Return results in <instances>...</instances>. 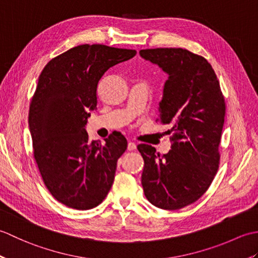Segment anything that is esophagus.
<instances>
[{
  "label": "esophagus",
  "mask_w": 258,
  "mask_h": 258,
  "mask_svg": "<svg viewBox=\"0 0 258 258\" xmlns=\"http://www.w3.org/2000/svg\"><path fill=\"white\" fill-rule=\"evenodd\" d=\"M136 150V144L133 143V142H130L127 144V151H134Z\"/></svg>",
  "instance_id": "34e87169"
}]
</instances>
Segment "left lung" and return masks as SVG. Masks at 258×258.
<instances>
[{
    "label": "left lung",
    "mask_w": 258,
    "mask_h": 258,
    "mask_svg": "<svg viewBox=\"0 0 258 258\" xmlns=\"http://www.w3.org/2000/svg\"><path fill=\"white\" fill-rule=\"evenodd\" d=\"M140 55L168 75L158 120L171 128L167 154L140 144L144 160L142 186L153 205L174 211L196 202L217 173L218 146L225 118L220 82L206 59L183 48H149Z\"/></svg>",
    "instance_id": "8db88e82"
}]
</instances>
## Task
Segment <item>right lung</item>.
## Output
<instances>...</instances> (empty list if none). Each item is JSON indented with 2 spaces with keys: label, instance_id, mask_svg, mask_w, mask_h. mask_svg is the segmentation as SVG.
<instances>
[{
  "label": "right lung",
  "instance_id": "add662e5",
  "mask_svg": "<svg viewBox=\"0 0 258 258\" xmlns=\"http://www.w3.org/2000/svg\"><path fill=\"white\" fill-rule=\"evenodd\" d=\"M135 55V50L79 45L52 58L38 78L29 112L33 154L47 189L68 207L91 210L112 187L127 141L115 132L105 144L90 142L85 126L104 73Z\"/></svg>",
  "mask_w": 258,
  "mask_h": 258
}]
</instances>
